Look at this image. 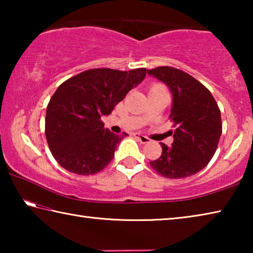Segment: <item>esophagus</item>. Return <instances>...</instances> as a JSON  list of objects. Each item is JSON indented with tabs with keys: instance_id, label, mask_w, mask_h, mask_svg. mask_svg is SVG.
I'll use <instances>...</instances> for the list:
<instances>
[{
	"instance_id": "obj_1",
	"label": "esophagus",
	"mask_w": 253,
	"mask_h": 253,
	"mask_svg": "<svg viewBox=\"0 0 253 253\" xmlns=\"http://www.w3.org/2000/svg\"><path fill=\"white\" fill-rule=\"evenodd\" d=\"M135 137H136V138L138 139L139 142L142 143V144H146V143H149V140H151V139L148 138L147 136L142 135V134H135Z\"/></svg>"
}]
</instances>
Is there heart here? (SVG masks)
<instances>
[{
  "instance_id": "1",
  "label": "heart",
  "mask_w": 253,
  "mask_h": 253,
  "mask_svg": "<svg viewBox=\"0 0 253 253\" xmlns=\"http://www.w3.org/2000/svg\"><path fill=\"white\" fill-rule=\"evenodd\" d=\"M149 90H166V88H165V85L162 84H154L151 85Z\"/></svg>"
}]
</instances>
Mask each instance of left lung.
<instances>
[{
    "label": "left lung",
    "mask_w": 253,
    "mask_h": 253,
    "mask_svg": "<svg viewBox=\"0 0 253 253\" xmlns=\"http://www.w3.org/2000/svg\"><path fill=\"white\" fill-rule=\"evenodd\" d=\"M147 74L169 85L173 95L169 119L174 142L162 145V155L149 162L158 174L184 178L204 169L212 160L222 134L221 111L209 89L173 67H157Z\"/></svg>",
    "instance_id": "8db88e82"
}]
</instances>
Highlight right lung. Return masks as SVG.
<instances>
[{
	"label": "right lung",
	"instance_id": "add662e5",
	"mask_svg": "<svg viewBox=\"0 0 253 253\" xmlns=\"http://www.w3.org/2000/svg\"><path fill=\"white\" fill-rule=\"evenodd\" d=\"M146 71L145 68L129 71L97 68L59 85L46 107L44 132L60 166L78 175H92L109 164L127 134L107 129L101 116L111 114Z\"/></svg>",
	"mask_w": 253,
	"mask_h": 253
}]
</instances>
